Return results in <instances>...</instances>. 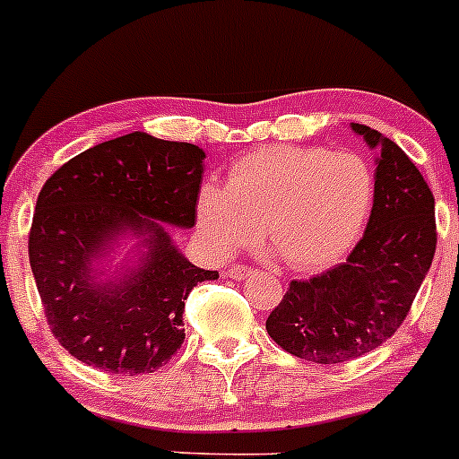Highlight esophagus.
Here are the masks:
<instances>
[{
	"mask_svg": "<svg viewBox=\"0 0 459 459\" xmlns=\"http://www.w3.org/2000/svg\"><path fill=\"white\" fill-rule=\"evenodd\" d=\"M226 273H229L233 280H244V278H248V275H253V269L251 266H244V264H230Z\"/></svg>",
	"mask_w": 459,
	"mask_h": 459,
	"instance_id": "34e87169",
	"label": "esophagus"
}]
</instances>
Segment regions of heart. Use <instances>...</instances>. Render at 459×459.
I'll return each instance as SVG.
<instances>
[{"label": "heart", "mask_w": 459, "mask_h": 459, "mask_svg": "<svg viewBox=\"0 0 459 459\" xmlns=\"http://www.w3.org/2000/svg\"><path fill=\"white\" fill-rule=\"evenodd\" d=\"M372 197V172L359 154L273 145L233 163L226 188L204 186L199 229L220 253L247 247L264 229L284 264L325 269L354 247Z\"/></svg>", "instance_id": "1"}]
</instances>
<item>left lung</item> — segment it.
Masks as SVG:
<instances>
[{
	"mask_svg": "<svg viewBox=\"0 0 459 459\" xmlns=\"http://www.w3.org/2000/svg\"><path fill=\"white\" fill-rule=\"evenodd\" d=\"M352 130L379 152L366 233L333 269L291 280L266 318L284 352L311 363H345L388 341L411 311L437 244L435 199L415 163L368 126Z\"/></svg>",
	"mask_w": 459,
	"mask_h": 459,
	"instance_id": "obj_1",
	"label": "left lung"
}]
</instances>
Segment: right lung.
<instances>
[{
    "mask_svg": "<svg viewBox=\"0 0 459 459\" xmlns=\"http://www.w3.org/2000/svg\"><path fill=\"white\" fill-rule=\"evenodd\" d=\"M204 150L132 132L57 168L38 195L29 260L62 348L111 375L154 372L186 333V298L217 271L190 264L164 224L193 229ZM126 230L149 235V257L126 283L96 285L91 260Z\"/></svg>",
    "mask_w": 459,
    "mask_h": 459,
    "instance_id": "1",
    "label": "right lung"
}]
</instances>
